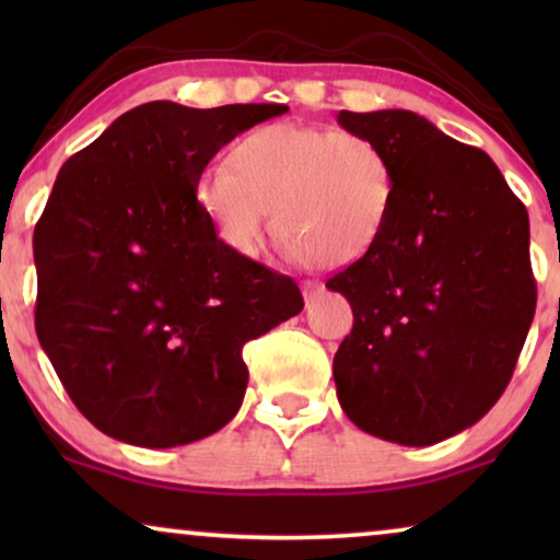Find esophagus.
<instances>
[{
    "label": "esophagus",
    "instance_id": "obj_1",
    "mask_svg": "<svg viewBox=\"0 0 560 560\" xmlns=\"http://www.w3.org/2000/svg\"><path fill=\"white\" fill-rule=\"evenodd\" d=\"M320 293H324V285H320L318 280H305L303 282V298H305V303H308V305L316 301Z\"/></svg>",
    "mask_w": 560,
    "mask_h": 560
}]
</instances>
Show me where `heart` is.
I'll return each instance as SVG.
<instances>
[{
	"label": "heart",
	"instance_id": "heart-1",
	"mask_svg": "<svg viewBox=\"0 0 560 560\" xmlns=\"http://www.w3.org/2000/svg\"><path fill=\"white\" fill-rule=\"evenodd\" d=\"M196 203L240 255H257L275 211V236L298 262L347 267L385 234L395 171L370 137L280 121L244 135L229 167H206Z\"/></svg>",
	"mask_w": 560,
	"mask_h": 560
}]
</instances>
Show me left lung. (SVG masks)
Wrapping results in <instances>:
<instances>
[{"label": "left lung", "mask_w": 560, "mask_h": 560, "mask_svg": "<svg viewBox=\"0 0 560 560\" xmlns=\"http://www.w3.org/2000/svg\"><path fill=\"white\" fill-rule=\"evenodd\" d=\"M395 171L385 234L326 282L354 328L334 357L351 423L400 446H431L485 418L535 316L530 221L479 148L416 112H339Z\"/></svg>", "instance_id": "obj_1"}]
</instances>
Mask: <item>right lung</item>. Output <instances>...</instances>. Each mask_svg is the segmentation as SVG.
Instances as JSON below:
<instances>
[{"instance_id": "right-lung-1", "label": "right lung", "mask_w": 560, "mask_h": 560, "mask_svg": "<svg viewBox=\"0 0 560 560\" xmlns=\"http://www.w3.org/2000/svg\"><path fill=\"white\" fill-rule=\"evenodd\" d=\"M285 104L121 114L60 167L35 226V331L83 416L173 448L217 433L247 389L242 349L303 311L288 275L221 242L196 203L209 160Z\"/></svg>"}]
</instances>
